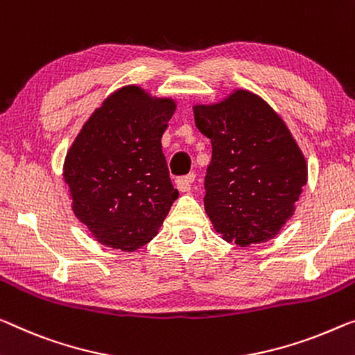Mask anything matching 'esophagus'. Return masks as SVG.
<instances>
[{"instance_id": "1", "label": "esophagus", "mask_w": 355, "mask_h": 355, "mask_svg": "<svg viewBox=\"0 0 355 355\" xmlns=\"http://www.w3.org/2000/svg\"><path fill=\"white\" fill-rule=\"evenodd\" d=\"M195 173H190L187 176H181L176 179V187L181 190V192H190L192 189V184L195 182Z\"/></svg>"}]
</instances>
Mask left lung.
Masks as SVG:
<instances>
[{
    "instance_id": "obj_1",
    "label": "left lung",
    "mask_w": 355,
    "mask_h": 355,
    "mask_svg": "<svg viewBox=\"0 0 355 355\" xmlns=\"http://www.w3.org/2000/svg\"><path fill=\"white\" fill-rule=\"evenodd\" d=\"M196 128L211 139L205 209L223 239L238 246L275 238L295 211L308 168L281 117L238 90L219 105L195 106Z\"/></svg>"
}]
</instances>
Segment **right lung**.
<instances>
[{"instance_id": "right-lung-1", "label": "right lung", "mask_w": 355, "mask_h": 355, "mask_svg": "<svg viewBox=\"0 0 355 355\" xmlns=\"http://www.w3.org/2000/svg\"><path fill=\"white\" fill-rule=\"evenodd\" d=\"M174 109L173 100L123 87L92 114L71 146L63 178L74 214L101 244L127 252L144 246L178 198L162 150Z\"/></svg>"}]
</instances>
